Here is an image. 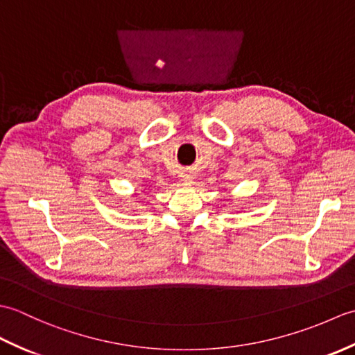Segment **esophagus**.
<instances>
[{"mask_svg":"<svg viewBox=\"0 0 355 355\" xmlns=\"http://www.w3.org/2000/svg\"><path fill=\"white\" fill-rule=\"evenodd\" d=\"M192 180L193 178H192V175H189V173H186V175H183V182H186V183L187 182H192Z\"/></svg>","mask_w":355,"mask_h":355,"instance_id":"obj_1","label":"esophagus"}]
</instances>
